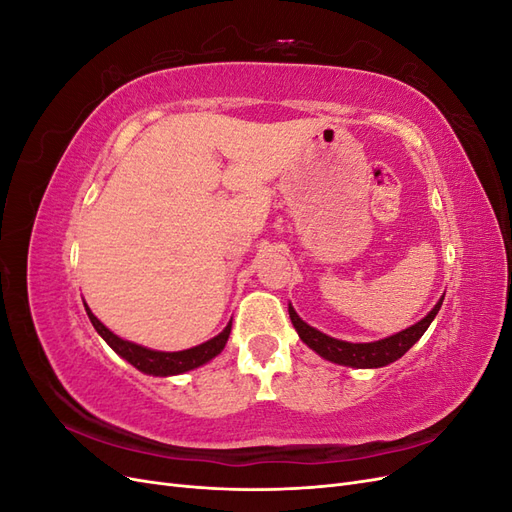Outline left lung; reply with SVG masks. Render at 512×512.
Segmentation results:
<instances>
[{"mask_svg": "<svg viewBox=\"0 0 512 512\" xmlns=\"http://www.w3.org/2000/svg\"><path fill=\"white\" fill-rule=\"evenodd\" d=\"M442 301H444V297L436 303V307H433L421 322L412 324L410 329L386 337V339H380V342H371V344H350V342H342V339L329 337V335L316 331L314 327H309L307 322H303L297 316V312H294L292 307H288V312H290V320L294 324V329H297L299 337L309 348L316 350L322 359L339 363V365H348V367H384V365L401 359V356H404L418 342V339L423 337L431 320L436 318V314L440 312Z\"/></svg>", "mask_w": 512, "mask_h": 512, "instance_id": "1", "label": "left lung"}]
</instances>
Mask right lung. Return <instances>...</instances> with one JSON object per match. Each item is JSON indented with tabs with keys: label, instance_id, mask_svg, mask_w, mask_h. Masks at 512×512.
Listing matches in <instances>:
<instances>
[{
	"label": "right lung",
	"instance_id": "add662e5",
	"mask_svg": "<svg viewBox=\"0 0 512 512\" xmlns=\"http://www.w3.org/2000/svg\"><path fill=\"white\" fill-rule=\"evenodd\" d=\"M87 309V316L94 324V329L104 337V342L111 346L119 356H123L128 363H132L136 369L145 371V374L151 376H175V374H183V371H190L194 367L205 365L207 361H211L213 356H218L226 342H228V335H230V327L232 322H228V327L220 333L215 335L209 342L194 346L190 350H181V352H158V350H149L143 346H136L132 342H126V339L117 337L115 333L108 331L104 324L91 314V309L85 305Z\"/></svg>",
	"mask_w": 512,
	"mask_h": 512
}]
</instances>
